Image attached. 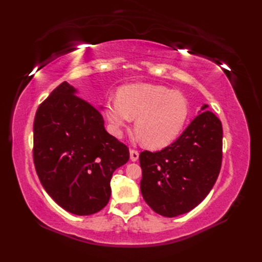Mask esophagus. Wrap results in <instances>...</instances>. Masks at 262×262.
<instances>
[{
	"mask_svg": "<svg viewBox=\"0 0 262 262\" xmlns=\"http://www.w3.org/2000/svg\"><path fill=\"white\" fill-rule=\"evenodd\" d=\"M130 160L132 162H137L139 160V152L137 149H130Z\"/></svg>",
	"mask_w": 262,
	"mask_h": 262,
	"instance_id": "34e87169",
	"label": "esophagus"
}]
</instances>
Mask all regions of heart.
<instances>
[{
  "mask_svg": "<svg viewBox=\"0 0 262 262\" xmlns=\"http://www.w3.org/2000/svg\"><path fill=\"white\" fill-rule=\"evenodd\" d=\"M189 113L184 94L160 85L124 86L118 91V98L105 102V116L116 137L136 118V132L152 148L171 143L186 125Z\"/></svg>",
  "mask_w": 262,
  "mask_h": 262,
  "instance_id": "b5f03b06",
  "label": "heart"
}]
</instances>
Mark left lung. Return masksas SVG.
<instances>
[{
    "label": "left lung",
    "instance_id": "8db88e82",
    "mask_svg": "<svg viewBox=\"0 0 262 262\" xmlns=\"http://www.w3.org/2000/svg\"><path fill=\"white\" fill-rule=\"evenodd\" d=\"M203 112L181 136L158 152L140 154L141 192L160 215L175 217L201 203L217 179L222 165L223 129L220 119Z\"/></svg>",
    "mask_w": 262,
    "mask_h": 262
}]
</instances>
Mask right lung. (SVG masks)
I'll return each mask as SVG.
<instances>
[{
	"instance_id": "obj_1",
	"label": "right lung",
	"mask_w": 262,
	"mask_h": 262,
	"mask_svg": "<svg viewBox=\"0 0 262 262\" xmlns=\"http://www.w3.org/2000/svg\"><path fill=\"white\" fill-rule=\"evenodd\" d=\"M63 82L38 107L34 163L42 187L66 211L91 215L112 194L114 171L129 161V148L105 130L98 109Z\"/></svg>"
}]
</instances>
